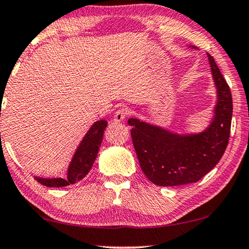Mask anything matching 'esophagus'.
Masks as SVG:
<instances>
[{
    "instance_id": "obj_1",
    "label": "esophagus",
    "mask_w": 249,
    "mask_h": 249,
    "mask_svg": "<svg viewBox=\"0 0 249 249\" xmlns=\"http://www.w3.org/2000/svg\"><path fill=\"white\" fill-rule=\"evenodd\" d=\"M126 116H127V110L125 108H118L116 112L114 113V122H116V123H120V122H123L125 121Z\"/></svg>"
}]
</instances>
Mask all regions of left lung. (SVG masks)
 I'll list each match as a JSON object with an SVG mask.
<instances>
[{"label":"left lung","instance_id":"1","mask_svg":"<svg viewBox=\"0 0 249 249\" xmlns=\"http://www.w3.org/2000/svg\"><path fill=\"white\" fill-rule=\"evenodd\" d=\"M207 55L217 89V102L213 120L205 131L179 134L137 118L127 121L133 126L131 135L141 169L157 185L196 182L216 166L228 145L232 116L231 88L214 59L209 53Z\"/></svg>","mask_w":249,"mask_h":249}]
</instances>
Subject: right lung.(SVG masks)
Instances as JSON below:
<instances>
[{"label":"right lung","instance_id":"obj_1","mask_svg":"<svg viewBox=\"0 0 249 249\" xmlns=\"http://www.w3.org/2000/svg\"><path fill=\"white\" fill-rule=\"evenodd\" d=\"M107 126V121L95 122L88 129L86 135L81 140L77 150L69 163L67 177L65 178H41L35 177L39 183L49 188L67 187L69 184L79 182L90 171L92 164L97 158L101 147L104 131Z\"/></svg>","mask_w":249,"mask_h":249}]
</instances>
